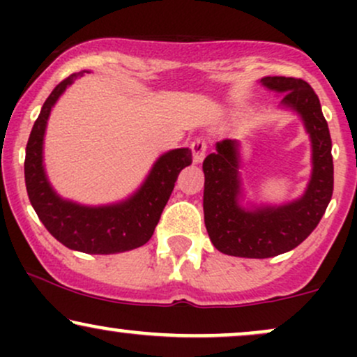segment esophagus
<instances>
[{
  "label": "esophagus",
  "instance_id": "obj_1",
  "mask_svg": "<svg viewBox=\"0 0 357 357\" xmlns=\"http://www.w3.org/2000/svg\"><path fill=\"white\" fill-rule=\"evenodd\" d=\"M208 147V141L204 136H198L195 137V141L191 142V151H192V161L195 162H202L204 158V153H206Z\"/></svg>",
  "mask_w": 357,
  "mask_h": 357
}]
</instances>
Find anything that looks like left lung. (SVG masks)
<instances>
[{"label": "left lung", "instance_id": "1", "mask_svg": "<svg viewBox=\"0 0 357 357\" xmlns=\"http://www.w3.org/2000/svg\"><path fill=\"white\" fill-rule=\"evenodd\" d=\"M265 87L284 93L282 104L301 114L312 141V178L301 199L277 208L238 206V142L225 139L203 161L204 225L221 253L270 258L289 252L315 230L334 191L333 141L312 87L294 77H265Z\"/></svg>", "mask_w": 357, "mask_h": 357}]
</instances>
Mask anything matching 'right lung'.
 <instances>
[{"label":"right lung","mask_w":357,"mask_h":357,"mask_svg":"<svg viewBox=\"0 0 357 357\" xmlns=\"http://www.w3.org/2000/svg\"><path fill=\"white\" fill-rule=\"evenodd\" d=\"M80 75L82 73H72L61 80L45 100L42 112L35 121L24 155L28 198L45 228L65 247L100 255L139 248L153 236L155 225L159 223L161 213L174 190L176 179L183 167L191 165L192 154L188 147L162 154L141 190L124 203L89 208L61 199L45 176L42 165L43 136L53 104Z\"/></svg>","instance_id":"right-lung-1"}]
</instances>
